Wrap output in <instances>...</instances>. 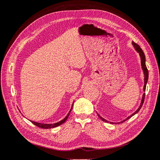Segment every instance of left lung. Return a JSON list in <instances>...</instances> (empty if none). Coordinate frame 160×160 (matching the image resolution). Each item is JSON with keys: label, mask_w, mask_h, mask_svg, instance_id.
Returning <instances> with one entry per match:
<instances>
[{"label": "left lung", "mask_w": 160, "mask_h": 160, "mask_svg": "<svg viewBox=\"0 0 160 160\" xmlns=\"http://www.w3.org/2000/svg\"><path fill=\"white\" fill-rule=\"evenodd\" d=\"M132 45L134 46L135 50L137 51V52H138V53H139L140 56V58H141V65H142V70H143L144 75H145V84H144L143 90H144V91H145V89H146V85H147V83H148V75H149V74H148V69H147V67H146V64H145V54H144V52H143V51H142V49L140 48V47L139 45H138V44H136V43L134 42H132ZM145 93H144L143 95H142V101H141L140 106H139V108H138L137 111H136L134 112V113H132V114L131 115V116H130L129 117H128L126 119L123 120H122V121H121L120 122H125V120H128L129 118H131L132 116H134V115H135L136 113H137V112H138V111H140V108H142V104H143V103H144V100H145ZM97 114H98V113H97ZM98 117L100 118H101L102 120H103V121L106 122H108V120H105L104 118H102L101 116H100V115L98 114ZM110 123L114 124L115 122H110ZM115 124H116V123H115Z\"/></svg>", "instance_id": "left-lung-1"}]
</instances>
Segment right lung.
Returning <instances> with one entry per match:
<instances>
[{"mask_svg": "<svg viewBox=\"0 0 160 160\" xmlns=\"http://www.w3.org/2000/svg\"><path fill=\"white\" fill-rule=\"evenodd\" d=\"M72 106H73V104H72ZM72 108H71V110L69 111V113H68L67 116L65 117L64 119L62 120L61 121H59L58 122H56V123H54V124H44V123H40V122H34V121H31V122H32L34 125H35L36 126H38L39 128H44V129H49V128L57 127V126H59V125L63 124L65 121H66L67 119L68 118V117H69V116L71 111H72Z\"/></svg>", "mask_w": 160, "mask_h": 160, "instance_id": "right-lung-1", "label": "right lung"}]
</instances>
